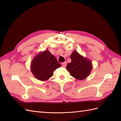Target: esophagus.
<instances>
[{
	"label": "esophagus",
	"instance_id": "1",
	"mask_svg": "<svg viewBox=\"0 0 121 121\" xmlns=\"http://www.w3.org/2000/svg\"><path fill=\"white\" fill-rule=\"evenodd\" d=\"M62 66H63V67H65V66H66V62H64L62 63Z\"/></svg>",
	"mask_w": 121,
	"mask_h": 121
}]
</instances>
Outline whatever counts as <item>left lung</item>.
I'll use <instances>...</instances> for the list:
<instances>
[{
  "instance_id": "obj_1",
  "label": "left lung",
  "mask_w": 121,
  "mask_h": 121,
  "mask_svg": "<svg viewBox=\"0 0 121 121\" xmlns=\"http://www.w3.org/2000/svg\"><path fill=\"white\" fill-rule=\"evenodd\" d=\"M71 62L68 64L66 69L70 74L78 80H82L88 76L92 70V64L89 59L73 51L70 56Z\"/></svg>"
}]
</instances>
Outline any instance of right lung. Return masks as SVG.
<instances>
[{
  "label": "right lung",
  "mask_w": 121,
  "mask_h": 121,
  "mask_svg": "<svg viewBox=\"0 0 121 121\" xmlns=\"http://www.w3.org/2000/svg\"><path fill=\"white\" fill-rule=\"evenodd\" d=\"M60 66L55 56L46 50L35 56L31 62L30 69L36 78L44 81L51 78L53 72Z\"/></svg>",
  "instance_id": "add662e5"
}]
</instances>
